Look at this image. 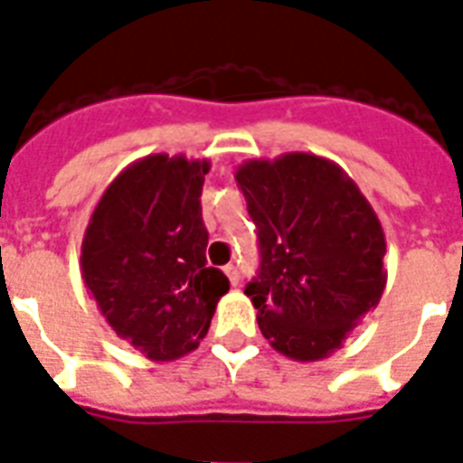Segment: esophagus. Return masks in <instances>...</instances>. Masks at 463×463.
Wrapping results in <instances>:
<instances>
[{"label":"esophagus","instance_id":"esophagus-1","mask_svg":"<svg viewBox=\"0 0 463 463\" xmlns=\"http://www.w3.org/2000/svg\"><path fill=\"white\" fill-rule=\"evenodd\" d=\"M224 272H227V278L232 285H239V268H236V265H227V268H224Z\"/></svg>","mask_w":463,"mask_h":463}]
</instances>
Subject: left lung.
<instances>
[{"label": "left lung", "mask_w": 463, "mask_h": 463, "mask_svg": "<svg viewBox=\"0 0 463 463\" xmlns=\"http://www.w3.org/2000/svg\"><path fill=\"white\" fill-rule=\"evenodd\" d=\"M234 178L258 227L260 268L243 292L260 333L289 360H324L384 295L382 222L357 183L317 154L249 159Z\"/></svg>", "instance_id": "left-lung-1"}]
</instances>
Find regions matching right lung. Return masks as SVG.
I'll return each instance as SVG.
<instances>
[{
  "label": "right lung",
  "mask_w": 463,
  "mask_h": 463,
  "mask_svg": "<svg viewBox=\"0 0 463 463\" xmlns=\"http://www.w3.org/2000/svg\"><path fill=\"white\" fill-rule=\"evenodd\" d=\"M207 159L149 154L113 178L81 239V275L118 338L174 362L207 335L227 275L207 268Z\"/></svg>",
  "instance_id": "right-lung-1"
}]
</instances>
